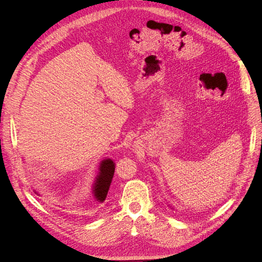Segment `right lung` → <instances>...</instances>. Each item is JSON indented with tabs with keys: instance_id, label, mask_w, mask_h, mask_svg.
Instances as JSON below:
<instances>
[{
	"instance_id": "obj_1",
	"label": "right lung",
	"mask_w": 262,
	"mask_h": 262,
	"mask_svg": "<svg viewBox=\"0 0 262 262\" xmlns=\"http://www.w3.org/2000/svg\"><path fill=\"white\" fill-rule=\"evenodd\" d=\"M114 170L115 164L111 159L101 161L99 166V173L96 178L93 188L94 195L99 202H103L106 198L107 191H109L111 182L114 176Z\"/></svg>"
}]
</instances>
